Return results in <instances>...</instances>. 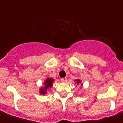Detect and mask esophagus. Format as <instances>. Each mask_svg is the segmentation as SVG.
Masks as SVG:
<instances>
[{"label":"esophagus","mask_w":123,"mask_h":123,"mask_svg":"<svg viewBox=\"0 0 123 123\" xmlns=\"http://www.w3.org/2000/svg\"><path fill=\"white\" fill-rule=\"evenodd\" d=\"M61 81L63 82H66L67 81V78H61Z\"/></svg>","instance_id":"obj_1"}]
</instances>
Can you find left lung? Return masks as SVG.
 I'll return each instance as SVG.
<instances>
[{
    "label": "left lung",
    "instance_id": "left-lung-1",
    "mask_svg": "<svg viewBox=\"0 0 123 123\" xmlns=\"http://www.w3.org/2000/svg\"><path fill=\"white\" fill-rule=\"evenodd\" d=\"M75 81H76L77 84H79V83H80V82H81L80 80H79V79H76V80H75Z\"/></svg>",
    "mask_w": 123,
    "mask_h": 123
}]
</instances>
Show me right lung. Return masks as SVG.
Here are the masks:
<instances>
[{
    "label": "right lung",
    "mask_w": 123,
    "mask_h": 123,
    "mask_svg": "<svg viewBox=\"0 0 123 123\" xmlns=\"http://www.w3.org/2000/svg\"><path fill=\"white\" fill-rule=\"evenodd\" d=\"M54 81V80L52 78H47L46 80L44 82V87H41V89H40V93L41 94H47V89L49 87H52V84L53 82Z\"/></svg>",
    "instance_id": "add662e5"
}]
</instances>
